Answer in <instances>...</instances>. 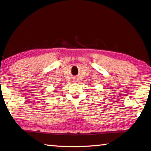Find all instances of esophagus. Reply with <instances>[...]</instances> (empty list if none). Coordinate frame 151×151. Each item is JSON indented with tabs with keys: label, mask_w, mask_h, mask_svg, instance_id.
I'll list each match as a JSON object with an SVG mask.
<instances>
[{
	"label": "esophagus",
	"mask_w": 151,
	"mask_h": 151,
	"mask_svg": "<svg viewBox=\"0 0 151 151\" xmlns=\"http://www.w3.org/2000/svg\"><path fill=\"white\" fill-rule=\"evenodd\" d=\"M73 82H75V83H76V82H78V80H73Z\"/></svg>",
	"instance_id": "obj_1"
}]
</instances>
